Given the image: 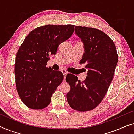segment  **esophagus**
I'll list each match as a JSON object with an SVG mask.
<instances>
[{"mask_svg":"<svg viewBox=\"0 0 134 134\" xmlns=\"http://www.w3.org/2000/svg\"><path fill=\"white\" fill-rule=\"evenodd\" d=\"M62 72H63V75H64V77H65H65L66 76V74H68V71L66 70V69H62Z\"/></svg>","mask_w":134,"mask_h":134,"instance_id":"34e87169","label":"esophagus"}]
</instances>
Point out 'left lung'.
<instances>
[{
  "mask_svg": "<svg viewBox=\"0 0 134 134\" xmlns=\"http://www.w3.org/2000/svg\"><path fill=\"white\" fill-rule=\"evenodd\" d=\"M75 32L85 49L80 63H85L88 70L83 82L74 75H67L66 81L71 90L66 97L72 109L83 112L95 109L101 102L113 80L118 57L113 40L102 31L76 26Z\"/></svg>",
  "mask_w": 134,
  "mask_h": 134,
  "instance_id": "left-lung-1",
  "label": "left lung"
}]
</instances>
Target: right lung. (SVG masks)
I'll list each match as a JSON object with an SVG mask.
<instances>
[{
  "label": "right lung",
  "mask_w": 134,
  "mask_h": 134,
  "mask_svg": "<svg viewBox=\"0 0 134 134\" xmlns=\"http://www.w3.org/2000/svg\"><path fill=\"white\" fill-rule=\"evenodd\" d=\"M74 30V25L49 24L35 29L25 38L16 54L14 73L18 93L27 107L40 110L51 103L63 74L46 67L47 62Z\"/></svg>",
  "instance_id": "right-lung-1"
}]
</instances>
